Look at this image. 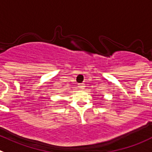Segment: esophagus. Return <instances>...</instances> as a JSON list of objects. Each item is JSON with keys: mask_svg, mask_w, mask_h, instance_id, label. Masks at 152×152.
<instances>
[{"mask_svg": "<svg viewBox=\"0 0 152 152\" xmlns=\"http://www.w3.org/2000/svg\"><path fill=\"white\" fill-rule=\"evenodd\" d=\"M85 86H84V85H83V84H82V85H80V89H85Z\"/></svg>", "mask_w": 152, "mask_h": 152, "instance_id": "esophagus-1", "label": "esophagus"}]
</instances>
